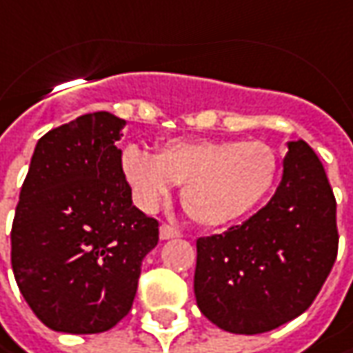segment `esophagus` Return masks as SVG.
Listing matches in <instances>:
<instances>
[{"instance_id":"34e87169","label":"esophagus","mask_w":353,"mask_h":353,"mask_svg":"<svg viewBox=\"0 0 353 353\" xmlns=\"http://www.w3.org/2000/svg\"><path fill=\"white\" fill-rule=\"evenodd\" d=\"M181 237V231H177L176 227H172V225H161L160 227V239L161 241H168V239H176Z\"/></svg>"}]
</instances>
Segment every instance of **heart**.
I'll return each mask as SVG.
<instances>
[{
	"instance_id": "b5f03b06",
	"label": "heart",
	"mask_w": 353,
	"mask_h": 353,
	"mask_svg": "<svg viewBox=\"0 0 353 353\" xmlns=\"http://www.w3.org/2000/svg\"><path fill=\"white\" fill-rule=\"evenodd\" d=\"M122 172L144 207L181 188V203L205 227H223L251 215L279 177V156L261 140H170L156 154L128 146Z\"/></svg>"
}]
</instances>
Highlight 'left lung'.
Returning a JSON list of instances; mask_svg holds the SVG:
<instances>
[{"mask_svg": "<svg viewBox=\"0 0 353 353\" xmlns=\"http://www.w3.org/2000/svg\"><path fill=\"white\" fill-rule=\"evenodd\" d=\"M283 179L267 205L223 235L197 239L195 299L233 334H263L314 302L338 254L336 197L304 140L288 142Z\"/></svg>", "mask_w": 353, "mask_h": 353, "instance_id": "obj_1", "label": "left lung"}]
</instances>
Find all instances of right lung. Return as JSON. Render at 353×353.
<instances>
[{"mask_svg":"<svg viewBox=\"0 0 353 353\" xmlns=\"http://www.w3.org/2000/svg\"><path fill=\"white\" fill-rule=\"evenodd\" d=\"M126 120L79 116L35 146L11 227V267L54 332L99 334L130 312L158 221L132 205L116 146Z\"/></svg>","mask_w":353,"mask_h":353,"instance_id":"add662e5","label":"right lung"}]
</instances>
